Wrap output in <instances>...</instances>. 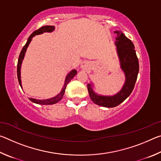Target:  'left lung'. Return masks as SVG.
<instances>
[{"label": "left lung", "instance_id": "left-lung-1", "mask_svg": "<svg viewBox=\"0 0 161 161\" xmlns=\"http://www.w3.org/2000/svg\"><path fill=\"white\" fill-rule=\"evenodd\" d=\"M114 32L117 35L115 45L121 62V67L126 75V81L123 88L114 96H99L94 93L91 84H87L89 97L92 102L101 107L108 108L119 105L131 94L139 71L138 59L131 40L127 38L121 31H116Z\"/></svg>", "mask_w": 161, "mask_h": 161}]
</instances>
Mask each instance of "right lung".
I'll list each match as a JSON object with an SVG mask.
<instances>
[{
	"label": "right lung",
	"instance_id": "add662e5",
	"mask_svg": "<svg viewBox=\"0 0 161 161\" xmlns=\"http://www.w3.org/2000/svg\"><path fill=\"white\" fill-rule=\"evenodd\" d=\"M54 29V27L53 25H45V26H42L41 28H39L37 31H34L30 35V37H28V41H27L26 44L24 45V47L22 49V50L20 52V55H19V58H18V65H17V75H18V82L20 84V85L22 88V85H21V80H20V67H21V64L22 62H23V59L24 58V56H25V53L26 52L27 48H28V45L30 44V42H31L32 38L34 36L37 35H40L42 34L43 32H50L53 31ZM77 70L73 69L71 71V72L67 75L66 79H65V82H64V85L62 88V91L59 94L57 95L56 97H54L53 98H51V99H45V100H40V99H32V98H29V99L31 101V102H34L35 103H37V104H41V105H50V104H54V103H58L59 102L62 97L64 96V92H65V89H66V86L68 84V83L69 82V81L72 80V79L75 77V76L77 75Z\"/></svg>",
	"mask_w": 161,
	"mask_h": 161
}]
</instances>
